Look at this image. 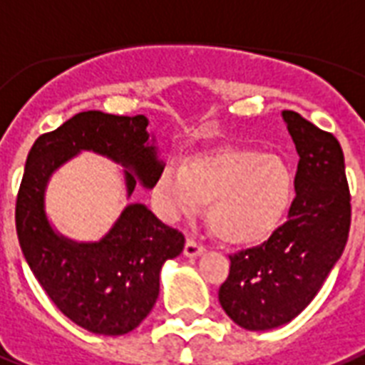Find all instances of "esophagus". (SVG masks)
<instances>
[{"label": "esophagus", "mask_w": 365, "mask_h": 365, "mask_svg": "<svg viewBox=\"0 0 365 365\" xmlns=\"http://www.w3.org/2000/svg\"><path fill=\"white\" fill-rule=\"evenodd\" d=\"M205 251V245L196 242V240L188 238L185 244V255L186 257H200Z\"/></svg>", "instance_id": "1"}]
</instances>
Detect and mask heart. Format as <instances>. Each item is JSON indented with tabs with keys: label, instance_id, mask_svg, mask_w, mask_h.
<instances>
[{
	"label": "heart",
	"instance_id": "obj_1",
	"mask_svg": "<svg viewBox=\"0 0 365 365\" xmlns=\"http://www.w3.org/2000/svg\"><path fill=\"white\" fill-rule=\"evenodd\" d=\"M295 173L279 154L247 146H222L169 162L158 175L154 200L168 219L194 217L207 205L217 238L234 245L261 244L272 236L295 202Z\"/></svg>",
	"mask_w": 365,
	"mask_h": 365
}]
</instances>
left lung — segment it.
<instances>
[{"mask_svg":"<svg viewBox=\"0 0 365 365\" xmlns=\"http://www.w3.org/2000/svg\"><path fill=\"white\" fill-rule=\"evenodd\" d=\"M299 154L295 202L264 244L230 255L219 301L240 327L264 331L303 312L343 255L350 230V190L343 148L331 133L282 112Z\"/></svg>","mask_w":365,"mask_h":365,"instance_id":"8db88e82","label":"left lung"}]
</instances>
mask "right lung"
<instances>
[{
  "label": "right lung",
  "mask_w": 365,
  "mask_h": 365,
  "mask_svg": "<svg viewBox=\"0 0 365 365\" xmlns=\"http://www.w3.org/2000/svg\"><path fill=\"white\" fill-rule=\"evenodd\" d=\"M146 125L144 115L76 114L34 143L16 194V236L28 267L62 314L98 335L129 333L150 314L162 264L182 251L185 236L143 203H131L101 242L76 244L51 228L45 186L66 160L93 150L125 168L127 196L137 182L152 188L163 163Z\"/></svg>",
  "instance_id": "right-lung-1"
}]
</instances>
